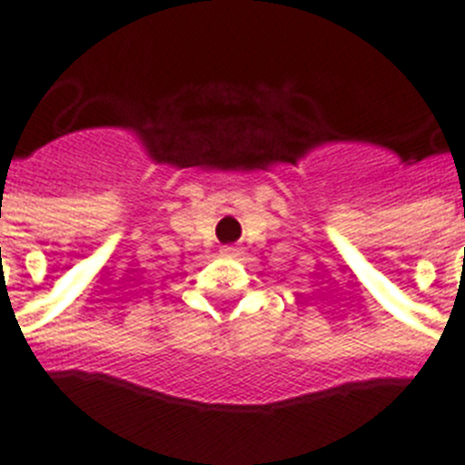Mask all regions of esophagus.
Wrapping results in <instances>:
<instances>
[{"mask_svg":"<svg viewBox=\"0 0 465 465\" xmlns=\"http://www.w3.org/2000/svg\"><path fill=\"white\" fill-rule=\"evenodd\" d=\"M222 255H238L236 245H222Z\"/></svg>","mask_w":465,"mask_h":465,"instance_id":"obj_1","label":"esophagus"}]
</instances>
